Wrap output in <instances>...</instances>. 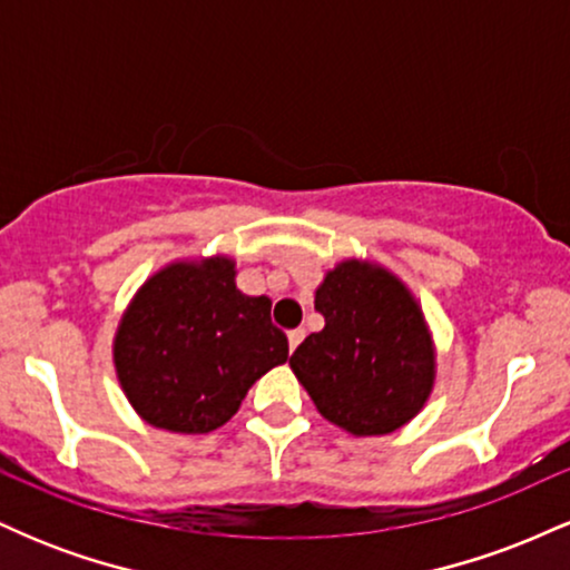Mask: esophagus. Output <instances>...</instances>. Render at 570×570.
Segmentation results:
<instances>
[{
  "mask_svg": "<svg viewBox=\"0 0 570 570\" xmlns=\"http://www.w3.org/2000/svg\"><path fill=\"white\" fill-rule=\"evenodd\" d=\"M303 340H305V330H292L289 332V351L297 348V345L303 343Z\"/></svg>",
  "mask_w": 570,
  "mask_h": 570,
  "instance_id": "34e87169",
  "label": "esophagus"
}]
</instances>
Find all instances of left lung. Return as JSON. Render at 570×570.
Listing matches in <instances>:
<instances>
[{
	"label": "left lung",
	"mask_w": 570,
	"mask_h": 570,
	"mask_svg": "<svg viewBox=\"0 0 570 570\" xmlns=\"http://www.w3.org/2000/svg\"><path fill=\"white\" fill-rule=\"evenodd\" d=\"M313 305L324 330L307 335L289 367L337 429L383 436L410 423L436 381V345L423 307L396 273L372 259L326 271Z\"/></svg>",
	"instance_id": "left-lung-1"
}]
</instances>
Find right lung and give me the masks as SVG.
Here are the masks:
<instances>
[{"label": "right lung", "instance_id": "obj_1", "mask_svg": "<svg viewBox=\"0 0 570 570\" xmlns=\"http://www.w3.org/2000/svg\"><path fill=\"white\" fill-rule=\"evenodd\" d=\"M227 254L174 259L134 294L112 343L117 381L149 426L208 434L238 412L254 383L289 358L271 297L235 286Z\"/></svg>", "mask_w": 570, "mask_h": 570}]
</instances>
